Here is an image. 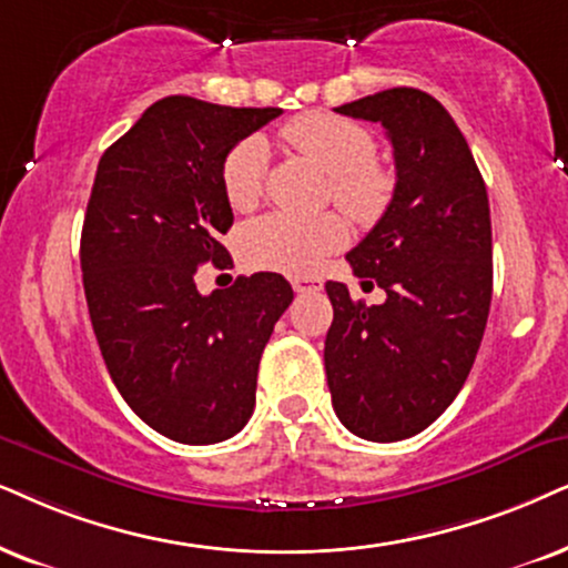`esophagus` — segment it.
<instances>
[{"label":"esophagus","mask_w":568,"mask_h":568,"mask_svg":"<svg viewBox=\"0 0 568 568\" xmlns=\"http://www.w3.org/2000/svg\"><path fill=\"white\" fill-rule=\"evenodd\" d=\"M291 285L296 293H317L325 283H322V277H293Z\"/></svg>","instance_id":"obj_1"}]
</instances>
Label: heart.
Masks as SVG:
<instances>
[{
	"label": "heart",
	"mask_w": 568,
	"mask_h": 568,
	"mask_svg": "<svg viewBox=\"0 0 568 568\" xmlns=\"http://www.w3.org/2000/svg\"><path fill=\"white\" fill-rule=\"evenodd\" d=\"M285 139L329 175V196L356 222L383 217L393 199V178L375 162L377 143L367 128L327 112H306L285 125ZM267 152L260 139H243L222 162V196L233 212L256 210L264 191ZM348 227L327 212L317 217L270 214L248 225L239 239V254L251 270L308 275L325 256L343 248Z\"/></svg>",
	"instance_id": "b5f03b06"
}]
</instances>
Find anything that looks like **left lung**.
Instances as JSON below:
<instances>
[{"label": "left lung", "instance_id": "left-lung-1", "mask_svg": "<svg viewBox=\"0 0 568 568\" xmlns=\"http://www.w3.org/2000/svg\"><path fill=\"white\" fill-rule=\"evenodd\" d=\"M335 112L385 128L396 189L346 260L385 304L325 285L333 325L325 369L337 419L375 443L412 437L454 404L483 343L493 298L487 189L445 106L419 89H387Z\"/></svg>", "mask_w": 568, "mask_h": 568}]
</instances>
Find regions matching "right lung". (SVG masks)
I'll use <instances>...</instances> for the list:
<instances>
[{
  "mask_svg": "<svg viewBox=\"0 0 568 568\" xmlns=\"http://www.w3.org/2000/svg\"><path fill=\"white\" fill-rule=\"evenodd\" d=\"M283 110L168 97L102 154L81 233L83 291L106 372L156 433L210 445L254 414L256 372L293 301L277 272L201 296L196 270L231 256L222 162Z\"/></svg>",
  "mask_w": 568,
  "mask_h": 568,
  "instance_id": "add662e5",
  "label": "right lung"
}]
</instances>
